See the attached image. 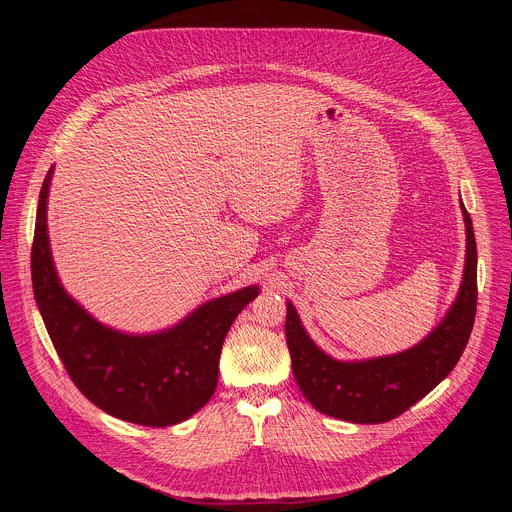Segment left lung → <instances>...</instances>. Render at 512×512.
<instances>
[{
    "mask_svg": "<svg viewBox=\"0 0 512 512\" xmlns=\"http://www.w3.org/2000/svg\"><path fill=\"white\" fill-rule=\"evenodd\" d=\"M466 221V267L458 298L444 322L417 346L383 358L340 362L324 354L306 334L296 308L287 302L285 338L291 369L304 397L324 415L352 423H385L423 399L458 364L476 318V239Z\"/></svg>",
    "mask_w": 512,
    "mask_h": 512,
    "instance_id": "8db88e82",
    "label": "left lung"
}]
</instances>
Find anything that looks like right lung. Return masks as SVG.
Masks as SVG:
<instances>
[{
	"mask_svg": "<svg viewBox=\"0 0 512 512\" xmlns=\"http://www.w3.org/2000/svg\"><path fill=\"white\" fill-rule=\"evenodd\" d=\"M48 170L36 212L32 285L48 336L79 391L105 413L168 427L202 409L218 381V358L229 328L257 298L251 285L206 302L178 326L150 336H129L93 320L62 289L46 233Z\"/></svg>",
	"mask_w": 512,
	"mask_h": 512,
	"instance_id": "right-lung-1",
	"label": "right lung"
}]
</instances>
